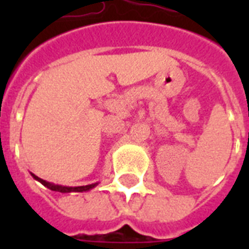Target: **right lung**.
Masks as SVG:
<instances>
[{"label": "right lung", "mask_w": 249, "mask_h": 249, "mask_svg": "<svg viewBox=\"0 0 249 249\" xmlns=\"http://www.w3.org/2000/svg\"><path fill=\"white\" fill-rule=\"evenodd\" d=\"M32 174V173H31ZM32 177L36 179V181L41 182L45 187H48L52 191H56V193H62V194H68V193H83V191H89L93 187L98 185V183H91V185H86V186H77V187H68V186H60V185H54V183H50V182H46L42 178H38L37 176L32 174Z\"/></svg>", "instance_id": "obj_1"}]
</instances>
